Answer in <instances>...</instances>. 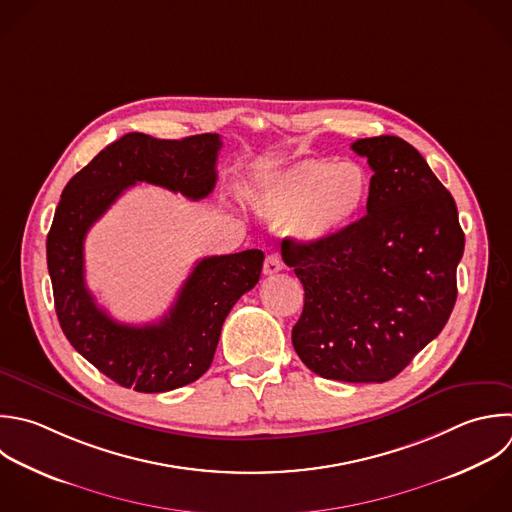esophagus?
Instances as JSON below:
<instances>
[{
  "label": "esophagus",
  "mask_w": 512,
  "mask_h": 512,
  "mask_svg": "<svg viewBox=\"0 0 512 512\" xmlns=\"http://www.w3.org/2000/svg\"><path fill=\"white\" fill-rule=\"evenodd\" d=\"M282 268H284V264H282V260L276 254H268L266 256V260H264V274L266 276H272V274L280 272Z\"/></svg>",
  "instance_id": "esophagus-1"
}]
</instances>
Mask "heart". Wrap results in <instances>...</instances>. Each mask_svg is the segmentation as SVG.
<instances>
[{"instance_id":"heart-1","label":"heart","mask_w":512,"mask_h":512,"mask_svg":"<svg viewBox=\"0 0 512 512\" xmlns=\"http://www.w3.org/2000/svg\"><path fill=\"white\" fill-rule=\"evenodd\" d=\"M370 192L372 178L354 160H302L262 178L248 202L262 218H284L296 240L322 244L360 220Z\"/></svg>"}]
</instances>
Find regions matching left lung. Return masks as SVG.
Wrapping results in <instances>:
<instances>
[{
	"instance_id": "obj_1",
	"label": "left lung",
	"mask_w": 512,
	"mask_h": 512,
	"mask_svg": "<svg viewBox=\"0 0 512 512\" xmlns=\"http://www.w3.org/2000/svg\"><path fill=\"white\" fill-rule=\"evenodd\" d=\"M352 150L374 172L366 216L322 244L282 242L304 286L292 344L322 378L386 382L444 328L464 234L454 198L416 148L376 136Z\"/></svg>"
}]
</instances>
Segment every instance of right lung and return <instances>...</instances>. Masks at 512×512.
<instances>
[{"label":"right lung","instance_id":"add662e5","mask_svg":"<svg viewBox=\"0 0 512 512\" xmlns=\"http://www.w3.org/2000/svg\"><path fill=\"white\" fill-rule=\"evenodd\" d=\"M220 148L218 134L158 140L132 132L104 148L64 188L46 242L56 314L70 344L124 388L166 392L198 380L212 364L228 312L256 286L264 254L244 250L198 260L160 322L130 326L116 322L86 288V234L136 182L190 200L206 198L218 180Z\"/></svg>","mask_w":512,"mask_h":512}]
</instances>
